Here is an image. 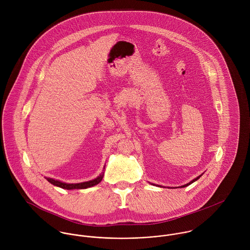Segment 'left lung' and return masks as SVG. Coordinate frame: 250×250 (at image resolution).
<instances>
[{"instance_id":"obj_1","label":"left lung","mask_w":250,"mask_h":250,"mask_svg":"<svg viewBox=\"0 0 250 250\" xmlns=\"http://www.w3.org/2000/svg\"><path fill=\"white\" fill-rule=\"evenodd\" d=\"M200 176H202V174H201V175H199V176H198V177H196V178L193 179V180H192V181H190V182H189V183H188V184H186V185H184V186H181V187H180V188H185V187H187V186H188V185H190V184H192V183H193V182H195V181H196V180H198V179L200 178ZM159 187H162V186H159Z\"/></svg>"}]
</instances>
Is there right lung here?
<instances>
[{"label": "right lung", "mask_w": 250, "mask_h": 250, "mask_svg": "<svg viewBox=\"0 0 250 250\" xmlns=\"http://www.w3.org/2000/svg\"><path fill=\"white\" fill-rule=\"evenodd\" d=\"M105 169V167H104ZM104 177V172H102L97 178L93 179V180H90V181H87V182H83V183H77V184H68V183H63V182H61L59 180H55L53 178H46L47 181L49 183H51L52 185L54 186H57V187H60L62 188H64V189H82V188H90V187H93L97 184H99L102 179Z\"/></svg>", "instance_id": "right-lung-1"}]
</instances>
